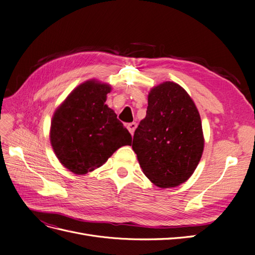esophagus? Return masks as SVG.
<instances>
[{
	"mask_svg": "<svg viewBox=\"0 0 255 255\" xmlns=\"http://www.w3.org/2000/svg\"><path fill=\"white\" fill-rule=\"evenodd\" d=\"M135 128H136V123H130L127 125V129L129 130V132L132 135H133V133H134Z\"/></svg>",
	"mask_w": 255,
	"mask_h": 255,
	"instance_id": "1",
	"label": "esophagus"
}]
</instances>
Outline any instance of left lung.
Here are the masks:
<instances>
[{"label": "left lung", "instance_id": "obj_1", "mask_svg": "<svg viewBox=\"0 0 255 255\" xmlns=\"http://www.w3.org/2000/svg\"><path fill=\"white\" fill-rule=\"evenodd\" d=\"M203 148L200 115L189 94L171 81L153 87L132 141L143 174L161 189L175 187L192 176Z\"/></svg>", "mask_w": 255, "mask_h": 255}]
</instances>
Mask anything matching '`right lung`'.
I'll list each match as a JSON object with an SVG mask.
<instances>
[{
    "mask_svg": "<svg viewBox=\"0 0 255 255\" xmlns=\"http://www.w3.org/2000/svg\"><path fill=\"white\" fill-rule=\"evenodd\" d=\"M112 86L88 80L68 96L54 113L50 140L57 158L71 172L83 175L101 167L132 137L106 104Z\"/></svg>",
    "mask_w": 255,
    "mask_h": 255,
    "instance_id": "right-lung-1",
    "label": "right lung"
}]
</instances>
